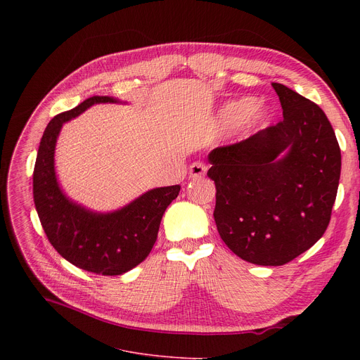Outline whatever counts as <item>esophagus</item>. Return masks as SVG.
Listing matches in <instances>:
<instances>
[{"mask_svg":"<svg viewBox=\"0 0 360 360\" xmlns=\"http://www.w3.org/2000/svg\"><path fill=\"white\" fill-rule=\"evenodd\" d=\"M205 170H207L205 163L197 160V162H194V163L190 166V178H193V179L202 178V176L205 175Z\"/></svg>","mask_w":360,"mask_h":360,"instance_id":"obj_1","label":"esophagus"}]
</instances>
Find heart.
<instances>
[{
	"mask_svg": "<svg viewBox=\"0 0 360 360\" xmlns=\"http://www.w3.org/2000/svg\"><path fill=\"white\" fill-rule=\"evenodd\" d=\"M250 109H251V102L250 101L232 102L229 105H226V108L223 109V118L226 120V122L235 124L239 120H242L245 115H247Z\"/></svg>",
	"mask_w": 360,
	"mask_h": 360,
	"instance_id": "1",
	"label": "heart"
}]
</instances>
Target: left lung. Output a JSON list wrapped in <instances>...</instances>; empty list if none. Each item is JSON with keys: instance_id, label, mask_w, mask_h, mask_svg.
Listing matches in <instances>:
<instances>
[{"instance_id": "obj_1", "label": "left lung", "mask_w": 360, "mask_h": 360, "mask_svg": "<svg viewBox=\"0 0 360 360\" xmlns=\"http://www.w3.org/2000/svg\"><path fill=\"white\" fill-rule=\"evenodd\" d=\"M283 120L239 143L214 148V221L223 242L257 266H283L324 235L342 155L324 110L285 84H271ZM287 150L281 160L276 156Z\"/></svg>"}]
</instances>
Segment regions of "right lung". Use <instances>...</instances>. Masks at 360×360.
Listing matches in <instances>:
<instances>
[{
	"instance_id": "add662e5",
	"label": "right lung",
	"mask_w": 360,
	"mask_h": 360,
	"mask_svg": "<svg viewBox=\"0 0 360 360\" xmlns=\"http://www.w3.org/2000/svg\"><path fill=\"white\" fill-rule=\"evenodd\" d=\"M115 102L93 96L48 124L33 169V200L52 247L68 262L102 276H120L143 262L158 239L160 220L181 186L156 188L120 212L96 214L72 204L61 193L53 170V150L63 122L77 117L93 103Z\"/></svg>"
}]
</instances>
